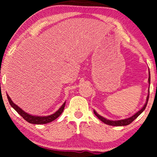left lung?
Segmentation results:
<instances>
[{
	"label": "left lung",
	"mask_w": 157,
	"mask_h": 157,
	"mask_svg": "<svg viewBox=\"0 0 157 157\" xmlns=\"http://www.w3.org/2000/svg\"><path fill=\"white\" fill-rule=\"evenodd\" d=\"M148 81H149V86H150V72L149 71V78H148ZM149 91H148V96H147V101H146L145 104L144 105V106L140 109V110L137 111L136 113H134V114L133 115V116H132V117H131L127 118V119H121V120H117V121H112V120L107 119H106V118H104V117H101V116H100L97 112H96L95 110H94V114H95L96 117H97L98 119L101 120V121L104 122V124H108V125L115 126L128 125V124H130L131 123H132V122L134 121V120L136 119V118L138 117L140 115L141 113H142L144 111V109H146V107H147V103H148V100H149Z\"/></svg>",
	"instance_id": "8db88e82"
}]
</instances>
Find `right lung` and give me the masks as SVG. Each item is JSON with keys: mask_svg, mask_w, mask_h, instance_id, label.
Listing matches in <instances>:
<instances>
[{"mask_svg": "<svg viewBox=\"0 0 157 157\" xmlns=\"http://www.w3.org/2000/svg\"><path fill=\"white\" fill-rule=\"evenodd\" d=\"M7 98L8 99V101H9V104H10V106H11L15 110H16L17 112H18L19 114H20L21 117L25 120V121L29 122L30 124H45L50 123V122L54 121V120L56 119L61 114L62 112H63L64 107H65V104H66V101H65L63 104V105L60 107L59 109H58V111H56V112L54 113H53V114H51L49 116L40 117V116H33L25 112V111L22 110L20 107L17 106L16 104H14L13 101L11 100V98H10V96L8 95V94H7Z\"/></svg>", "mask_w": 157, "mask_h": 157, "instance_id": "1", "label": "right lung"}]
</instances>
